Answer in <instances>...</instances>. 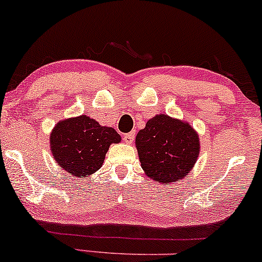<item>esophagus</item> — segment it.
<instances>
[{"instance_id":"obj_1","label":"esophagus","mask_w":262,"mask_h":262,"mask_svg":"<svg viewBox=\"0 0 262 262\" xmlns=\"http://www.w3.org/2000/svg\"><path fill=\"white\" fill-rule=\"evenodd\" d=\"M134 138H135V132H130V133L125 134L123 139H124V141L127 144H132L134 141Z\"/></svg>"}]
</instances>
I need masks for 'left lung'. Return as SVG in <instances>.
<instances>
[{
	"label": "left lung",
	"instance_id": "left-lung-1",
	"mask_svg": "<svg viewBox=\"0 0 262 262\" xmlns=\"http://www.w3.org/2000/svg\"><path fill=\"white\" fill-rule=\"evenodd\" d=\"M135 146L145 175L164 185L187 176L201 150L200 135L188 122L162 113L138 132Z\"/></svg>",
	"mask_w": 262,
	"mask_h": 262
}]
</instances>
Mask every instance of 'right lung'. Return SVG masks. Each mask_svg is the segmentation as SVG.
<instances>
[{"label": "right lung", "mask_w": 262, "mask_h": 262, "mask_svg": "<svg viewBox=\"0 0 262 262\" xmlns=\"http://www.w3.org/2000/svg\"><path fill=\"white\" fill-rule=\"evenodd\" d=\"M121 140L112 127H103L82 114L56 123L50 132V150L56 164L69 175L86 179L101 169L110 146Z\"/></svg>", "instance_id": "obj_1"}]
</instances>
